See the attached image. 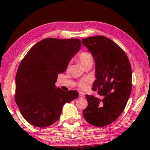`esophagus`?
Wrapping results in <instances>:
<instances>
[{"label": "esophagus", "mask_w": 150, "mask_h": 150, "mask_svg": "<svg viewBox=\"0 0 150 150\" xmlns=\"http://www.w3.org/2000/svg\"><path fill=\"white\" fill-rule=\"evenodd\" d=\"M79 97L81 98L85 97V94L82 92H79Z\"/></svg>", "instance_id": "obj_1"}]
</instances>
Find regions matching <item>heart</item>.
<instances>
[{
  "instance_id": "b5f03b06",
  "label": "heart",
  "mask_w": 150,
  "mask_h": 150,
  "mask_svg": "<svg viewBox=\"0 0 150 150\" xmlns=\"http://www.w3.org/2000/svg\"><path fill=\"white\" fill-rule=\"evenodd\" d=\"M79 61L81 64L85 67L88 64L93 63V58L89 53L84 52L80 54L79 56ZM91 81H92V79L90 77H86L79 81L77 85L81 89L85 90L88 88V85L91 83Z\"/></svg>"
}]
</instances>
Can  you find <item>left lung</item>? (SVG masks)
<instances>
[{"label": "left lung", "instance_id": "1", "mask_svg": "<svg viewBox=\"0 0 150 150\" xmlns=\"http://www.w3.org/2000/svg\"><path fill=\"white\" fill-rule=\"evenodd\" d=\"M95 62L92 89L103 98L86 95L88 106L83 111L91 125L103 127L113 122L125 108L132 90V69L125 52L103 35L82 40Z\"/></svg>", "mask_w": 150, "mask_h": 150}]
</instances>
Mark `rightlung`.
Instances as JSON below:
<instances>
[{"mask_svg":"<svg viewBox=\"0 0 150 150\" xmlns=\"http://www.w3.org/2000/svg\"><path fill=\"white\" fill-rule=\"evenodd\" d=\"M81 45L79 39L50 38L38 42L22 60L16 76L15 101L32 125H52L59 118L63 106L78 97L77 91L66 92L55 83Z\"/></svg>","mask_w":150,"mask_h":150,"instance_id":"1","label":"right lung"}]
</instances>
